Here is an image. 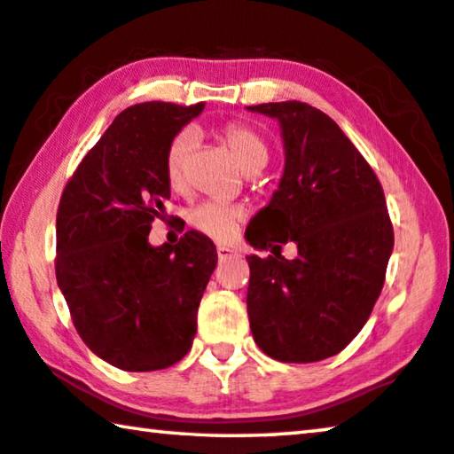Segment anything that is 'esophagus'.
Masks as SVG:
<instances>
[{
  "label": "esophagus",
  "instance_id": "obj_1",
  "mask_svg": "<svg viewBox=\"0 0 454 454\" xmlns=\"http://www.w3.org/2000/svg\"><path fill=\"white\" fill-rule=\"evenodd\" d=\"M217 255H219L221 262H225V260H231V257L239 255V251L231 249V247H225V246H219V247H217Z\"/></svg>",
  "mask_w": 454,
  "mask_h": 454
}]
</instances>
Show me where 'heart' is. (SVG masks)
<instances>
[{"mask_svg": "<svg viewBox=\"0 0 454 454\" xmlns=\"http://www.w3.org/2000/svg\"><path fill=\"white\" fill-rule=\"evenodd\" d=\"M219 142L231 152L235 162L249 172L268 162V145L255 129L246 123L229 121L217 129ZM192 136L180 131L172 137L164 156L166 183L174 192H183L188 183V162H191ZM246 219V208L239 205L205 203L194 208L188 223L194 231L211 237L215 241H229L237 233L239 223Z\"/></svg>", "mask_w": 454, "mask_h": 454, "instance_id": "1", "label": "heart"}]
</instances>
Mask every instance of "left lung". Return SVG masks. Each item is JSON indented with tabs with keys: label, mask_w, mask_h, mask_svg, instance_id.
<instances>
[{
	"label": "left lung",
	"mask_w": 454,
	"mask_h": 454,
	"mask_svg": "<svg viewBox=\"0 0 454 454\" xmlns=\"http://www.w3.org/2000/svg\"><path fill=\"white\" fill-rule=\"evenodd\" d=\"M249 111L280 121L286 166L270 205L246 237L247 315L257 347L284 364H312L343 351L364 329L386 282L394 227L378 176L343 129L300 101ZM294 240L296 261L281 243Z\"/></svg>",
	"instance_id": "8db88e82"
}]
</instances>
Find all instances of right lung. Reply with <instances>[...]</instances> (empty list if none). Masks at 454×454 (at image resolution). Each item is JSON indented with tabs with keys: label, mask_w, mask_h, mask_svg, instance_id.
<instances>
[{
	"label": "right lung",
	"mask_w": 454,
	"mask_h": 454,
	"mask_svg": "<svg viewBox=\"0 0 454 454\" xmlns=\"http://www.w3.org/2000/svg\"><path fill=\"white\" fill-rule=\"evenodd\" d=\"M203 107L150 101L121 111L62 191L59 288L85 345L123 372L178 364L197 334L217 249L197 231L152 247L148 233L170 199L166 148Z\"/></svg>",
	"instance_id": "add662e5"
}]
</instances>
